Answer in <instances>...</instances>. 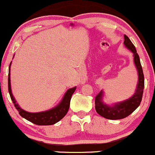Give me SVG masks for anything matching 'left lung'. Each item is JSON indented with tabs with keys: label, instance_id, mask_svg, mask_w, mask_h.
Returning <instances> with one entry per match:
<instances>
[{
	"label": "left lung",
	"instance_id": "obj_1",
	"mask_svg": "<svg viewBox=\"0 0 155 155\" xmlns=\"http://www.w3.org/2000/svg\"><path fill=\"white\" fill-rule=\"evenodd\" d=\"M124 44L134 54V62L138 72V84L136 91L132 97L124 102L118 103L113 106H108L102 101L103 91L95 97V110L101 116L109 120H120L131 114L140 106L143 97L144 89V75L140 61L135 46L129 38L124 35Z\"/></svg>",
	"mask_w": 155,
	"mask_h": 155
}]
</instances>
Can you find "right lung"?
I'll use <instances>...</instances> for the list:
<instances>
[{
    "label": "right lung",
    "mask_w": 155,
    "mask_h": 155,
    "mask_svg": "<svg viewBox=\"0 0 155 155\" xmlns=\"http://www.w3.org/2000/svg\"><path fill=\"white\" fill-rule=\"evenodd\" d=\"M12 63V62H11ZM10 64L9 67V75H8V89L10 97L12 101V103L15 105V107L19 112L20 115L23 117L27 120L30 121L32 124L39 125V126H49V125H53L58 121L61 120L68 112L70 106V101L73 93L75 91L76 87L71 88L66 91L64 98L61 101V102L56 107L53 108L50 110L42 111V112L38 113H31L23 110L18 104H16V101L12 95L11 90V84H10Z\"/></svg>",
    "instance_id": "right-lung-1"
}]
</instances>
